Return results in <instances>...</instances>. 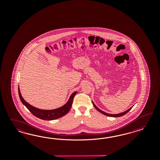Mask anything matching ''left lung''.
I'll return each mask as SVG.
<instances>
[{
	"mask_svg": "<svg viewBox=\"0 0 160 160\" xmlns=\"http://www.w3.org/2000/svg\"><path fill=\"white\" fill-rule=\"evenodd\" d=\"M92 104H93V106H94V107H95V108L97 110V111H98L100 112H101V113H102V114L106 115L107 116L112 117H118L122 116L123 115H125V114H127L128 112H129V111L131 110V108H132V107H130L129 109H128L127 110H126V112H122L119 113V114H108V113L105 112H104L103 111L101 110L100 109H99V108H98V107L95 105V104L92 101Z\"/></svg>",
	"mask_w": 160,
	"mask_h": 160,
	"instance_id": "obj_1",
	"label": "left lung"
}]
</instances>
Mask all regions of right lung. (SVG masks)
Wrapping results in <instances>:
<instances>
[{
	"label": "right lung",
	"mask_w": 160,
	"mask_h": 160,
	"mask_svg": "<svg viewBox=\"0 0 160 160\" xmlns=\"http://www.w3.org/2000/svg\"><path fill=\"white\" fill-rule=\"evenodd\" d=\"M18 92L20 99L23 103V104L26 106L34 116L44 120H53L64 116L70 111L72 106L73 98L75 96L78 92H73L69 97L67 102L65 104H64L63 106L54 110H42L33 107L24 100V98L22 96V94L20 93L19 86L18 87Z\"/></svg>",
	"instance_id": "1"
}]
</instances>
